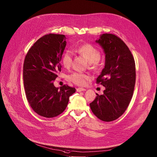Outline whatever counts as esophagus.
<instances>
[{
	"instance_id": "esophagus-1",
	"label": "esophagus",
	"mask_w": 157,
	"mask_h": 157,
	"mask_svg": "<svg viewBox=\"0 0 157 157\" xmlns=\"http://www.w3.org/2000/svg\"><path fill=\"white\" fill-rule=\"evenodd\" d=\"M76 90H77L78 92H81V91H86V89L82 88H77Z\"/></svg>"
}]
</instances>
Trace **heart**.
I'll list each match as a JSON object with an SVG mask.
<instances>
[{"label": "heart", "mask_w": 157, "mask_h": 157, "mask_svg": "<svg viewBox=\"0 0 157 157\" xmlns=\"http://www.w3.org/2000/svg\"><path fill=\"white\" fill-rule=\"evenodd\" d=\"M79 54L85 57L86 59L91 63L93 67H95L98 61L100 58V52L95 47L91 44H84L78 47L76 49ZM72 59V52L71 50H67L63 54L62 57V64L65 67L71 66ZM70 80L79 86H85L90 76L86 74L81 72H75L69 76Z\"/></svg>", "instance_id": "1"}]
</instances>
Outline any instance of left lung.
<instances>
[{
	"label": "left lung",
	"instance_id": "obj_1",
	"mask_svg": "<svg viewBox=\"0 0 157 157\" xmlns=\"http://www.w3.org/2000/svg\"><path fill=\"white\" fill-rule=\"evenodd\" d=\"M105 56V66L97 79L105 90L90 103L91 111L100 120L118 119L128 108L135 82V62L128 46L117 36L105 33L95 41Z\"/></svg>",
	"mask_w": 157,
	"mask_h": 157
}]
</instances>
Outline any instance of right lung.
<instances>
[{"instance_id": "add662e5", "label": "right lung", "mask_w": 157, "mask_h": 157, "mask_svg": "<svg viewBox=\"0 0 157 157\" xmlns=\"http://www.w3.org/2000/svg\"><path fill=\"white\" fill-rule=\"evenodd\" d=\"M64 35L49 34L38 39L28 52L23 65L26 96L39 116L54 117L63 112L76 89L56 88L54 81L61 71L60 60L66 46Z\"/></svg>"}]
</instances>
